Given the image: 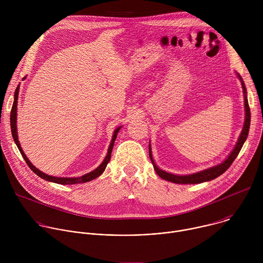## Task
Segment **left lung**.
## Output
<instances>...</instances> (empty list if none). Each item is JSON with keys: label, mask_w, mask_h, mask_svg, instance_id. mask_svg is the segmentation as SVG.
Returning <instances> with one entry per match:
<instances>
[{"label": "left lung", "mask_w": 263, "mask_h": 263, "mask_svg": "<svg viewBox=\"0 0 263 263\" xmlns=\"http://www.w3.org/2000/svg\"><path fill=\"white\" fill-rule=\"evenodd\" d=\"M237 77L239 78L240 82H241V86H242V90H243V97H245V111H246V118H245V125L242 128V131L240 133V136L236 142L235 147L233 148V151L230 153V155L227 157V159H224V161H222L221 163H219L218 165L212 166L210 168L201 171L199 173H195V174H191V175H184V176H179V175H174L171 173H166L162 170H160L156 163L154 162V159L152 157V151H151V143H148V155L149 158H151V161L153 163L154 170L156 171L157 175L162 178L163 180L173 182V183H177V184H198V183H202V182H206V181H210L213 180L215 178H217L218 176H220L221 174H223L226 172L230 165L233 163V161L235 160V158L237 157L238 153L240 152V149L248 137L249 134V129H250V123H251V112H250V107H249V103H248V99H247V88L245 86V83L242 81V78L240 77V74L238 72H236Z\"/></svg>", "instance_id": "8db88e82"}]
</instances>
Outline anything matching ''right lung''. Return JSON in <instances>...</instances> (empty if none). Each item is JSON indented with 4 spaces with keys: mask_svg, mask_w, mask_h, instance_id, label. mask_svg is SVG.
Returning a JSON list of instances; mask_svg holds the SVG:
<instances>
[{
    "mask_svg": "<svg viewBox=\"0 0 263 263\" xmlns=\"http://www.w3.org/2000/svg\"><path fill=\"white\" fill-rule=\"evenodd\" d=\"M18 91H20V85L16 87L15 89V92H14V101H13V105H12V108H11V114H10V126H11V132H12V137L14 139V142L16 143L20 152L23 156V158L25 159L26 163L28 164V166L31 168V171H33L37 176L43 178L44 180H47V181H50V182H54V183H58V184H62V185H70V184H79V183H85V182H88V181H91L96 178H98L99 176H101L103 174V172L105 171L110 158H111V152H112V148H114V145H115V141L117 139V136H118V133L120 131V129L122 127H119L115 130V133H114V136H112V139H111V142L109 144V147H108V152H107V155L105 157V159L103 160V162L92 172L88 173V174H85L81 177H76V178H65V177H54V176H50V175H47L45 173H43L42 171H40L39 168H36L31 162L30 160L27 158V156L25 155L23 148L20 144V141H18V138H17V128H16V110H17V99H18Z\"/></svg>",
    "mask_w": 263,
    "mask_h": 263,
    "instance_id": "right-lung-1",
    "label": "right lung"
}]
</instances>
